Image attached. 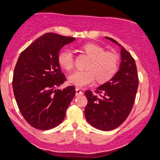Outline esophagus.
I'll use <instances>...</instances> for the list:
<instances>
[{"mask_svg": "<svg viewBox=\"0 0 160 160\" xmlns=\"http://www.w3.org/2000/svg\"><path fill=\"white\" fill-rule=\"evenodd\" d=\"M83 94V92H82V90L80 89V88H76V96H80V95H82Z\"/></svg>", "mask_w": 160, "mask_h": 160, "instance_id": "1", "label": "esophagus"}]
</instances>
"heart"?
Masks as SVG:
<instances>
[{
	"label": "heart",
	"instance_id": "b5f03b06",
	"mask_svg": "<svg viewBox=\"0 0 160 160\" xmlns=\"http://www.w3.org/2000/svg\"><path fill=\"white\" fill-rule=\"evenodd\" d=\"M82 50L90 57L84 70L75 71L69 77V81L77 87L83 88L90 85L96 81L99 83L108 82L114 76L119 68L118 54L113 51H105L101 45L88 43L82 46ZM58 64L64 70H71L75 66L72 51L64 49L58 53Z\"/></svg>",
	"mask_w": 160,
	"mask_h": 160
}]
</instances>
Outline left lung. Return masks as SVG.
<instances>
[{
    "mask_svg": "<svg viewBox=\"0 0 160 160\" xmlns=\"http://www.w3.org/2000/svg\"><path fill=\"white\" fill-rule=\"evenodd\" d=\"M106 38L118 42L114 39ZM119 70L111 79L96 88L84 92L88 104L84 109L86 119L102 131L115 129L125 122L134 104L139 77L134 58L124 47L121 49Z\"/></svg>",
    "mask_w": 160,
    "mask_h": 160,
    "instance_id": "1",
    "label": "left lung"
}]
</instances>
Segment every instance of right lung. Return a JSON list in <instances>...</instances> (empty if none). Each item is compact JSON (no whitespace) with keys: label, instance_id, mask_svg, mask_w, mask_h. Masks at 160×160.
Returning a JSON list of instances; mask_svg holds the SVG:
<instances>
[{"label":"right lung","instance_id":"right-lung-1","mask_svg":"<svg viewBox=\"0 0 160 160\" xmlns=\"http://www.w3.org/2000/svg\"><path fill=\"white\" fill-rule=\"evenodd\" d=\"M75 39L46 33L18 59L12 78L14 95L23 117L36 129L46 131L58 125L74 97V86L62 90L56 88L67 81L58 62L59 50Z\"/></svg>","mask_w":160,"mask_h":160}]
</instances>
